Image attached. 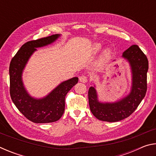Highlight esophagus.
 <instances>
[{"instance_id":"esophagus-1","label":"esophagus","mask_w":156,"mask_h":156,"mask_svg":"<svg viewBox=\"0 0 156 156\" xmlns=\"http://www.w3.org/2000/svg\"><path fill=\"white\" fill-rule=\"evenodd\" d=\"M79 80H80L81 83H87V81H88L87 77H86V76H81L80 78H79Z\"/></svg>"}]
</instances>
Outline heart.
Listing matches in <instances>:
<instances>
[{"mask_svg": "<svg viewBox=\"0 0 156 156\" xmlns=\"http://www.w3.org/2000/svg\"><path fill=\"white\" fill-rule=\"evenodd\" d=\"M102 44L100 43H94L93 45L91 46V52L93 54H96L97 53H98L100 50L102 49ZM111 55V51L109 49H106L102 53L101 58H100V60H101L102 62H104V61H106V60L109 58V56Z\"/></svg>", "mask_w": 156, "mask_h": 156, "instance_id": "1", "label": "heart"}]
</instances>
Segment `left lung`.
<instances>
[{"mask_svg": "<svg viewBox=\"0 0 156 156\" xmlns=\"http://www.w3.org/2000/svg\"><path fill=\"white\" fill-rule=\"evenodd\" d=\"M122 57L130 64L132 72V86L128 96L115 102H100L96 90L91 87L88 91L89 104L93 115L98 119L106 122H118L134 112L146 95L147 89L148 59L136 44L123 52Z\"/></svg>", "mask_w": 156, "mask_h": 156, "instance_id": "1", "label": "left lung"}]
</instances>
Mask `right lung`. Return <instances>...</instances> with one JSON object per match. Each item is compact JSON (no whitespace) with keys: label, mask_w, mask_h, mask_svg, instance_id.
<instances>
[{"label":"right lung","mask_w":156,"mask_h":156,"mask_svg":"<svg viewBox=\"0 0 156 156\" xmlns=\"http://www.w3.org/2000/svg\"><path fill=\"white\" fill-rule=\"evenodd\" d=\"M60 36L54 34L27 42L20 47L10 62V96L20 112L33 122L49 123L58 120L64 113L66 95L78 81V78L74 77L62 82L41 99L30 96L23 86V71L30 56L36 51V48L54 43Z\"/></svg>","instance_id":"right-lung-1"}]
</instances>
